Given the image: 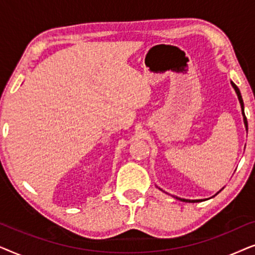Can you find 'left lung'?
Listing matches in <instances>:
<instances>
[{"label":"left lung","mask_w":255,"mask_h":255,"mask_svg":"<svg viewBox=\"0 0 255 255\" xmlns=\"http://www.w3.org/2000/svg\"><path fill=\"white\" fill-rule=\"evenodd\" d=\"M231 86L233 87V89H235V92L237 94V96H238V100H239V103H240V107H242V114H243V118H244V124H245V128H246V131L249 130V125H247V120H246V116H245V111H244V102H243V97H242V94H240V90L238 87H237L235 83H233L231 81ZM222 189H224V188H222ZM222 189L219 191H222ZM162 190V189H161ZM218 191V193H219ZM217 193V194H218ZM216 194V195H217ZM175 198H177V200L182 201V202H189V203H196V202H202L204 200H186V198H181V197H177V196H174Z\"/></svg>","instance_id":"1"}]
</instances>
